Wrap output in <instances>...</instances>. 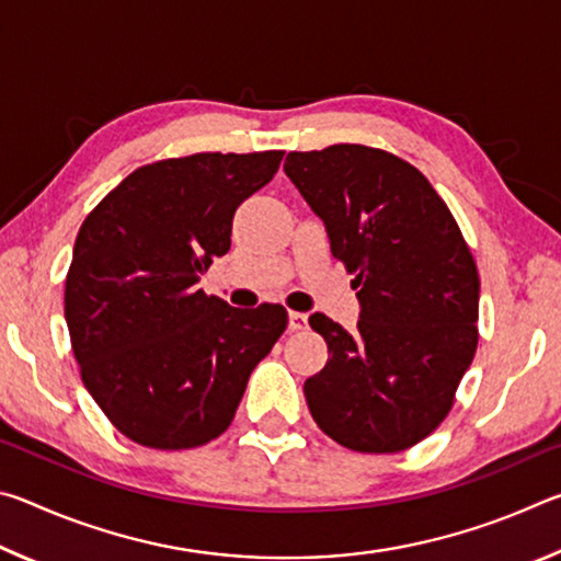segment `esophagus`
Returning <instances> with one entry per match:
<instances>
[{
	"instance_id": "1",
	"label": "esophagus",
	"mask_w": 561,
	"mask_h": 561,
	"mask_svg": "<svg viewBox=\"0 0 561 561\" xmlns=\"http://www.w3.org/2000/svg\"><path fill=\"white\" fill-rule=\"evenodd\" d=\"M307 314H299V311H289V331H301L307 329Z\"/></svg>"
}]
</instances>
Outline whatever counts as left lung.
Segmentation results:
<instances>
[{"label": "left lung", "mask_w": 561, "mask_h": 561, "mask_svg": "<svg viewBox=\"0 0 561 561\" xmlns=\"http://www.w3.org/2000/svg\"><path fill=\"white\" fill-rule=\"evenodd\" d=\"M284 173L327 225L354 274L358 331L309 324L329 360L304 396L331 440L401 453L438 428L478 348V264L421 170L381 148L339 144L287 156Z\"/></svg>", "instance_id": "1"}]
</instances>
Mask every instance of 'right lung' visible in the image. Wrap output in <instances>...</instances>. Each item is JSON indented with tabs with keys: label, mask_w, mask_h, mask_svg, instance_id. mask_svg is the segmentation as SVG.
Segmentation results:
<instances>
[{
	"label": "right lung",
	"mask_w": 561,
	"mask_h": 561,
	"mask_svg": "<svg viewBox=\"0 0 561 561\" xmlns=\"http://www.w3.org/2000/svg\"><path fill=\"white\" fill-rule=\"evenodd\" d=\"M284 150L156 160L121 180L76 234L64 314L81 381L133 443L187 450L230 428L254 366L287 329L282 304L234 309L197 287L232 217Z\"/></svg>",
	"instance_id": "1"
}]
</instances>
